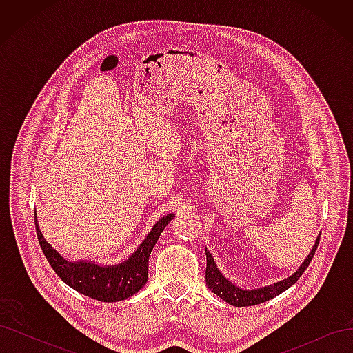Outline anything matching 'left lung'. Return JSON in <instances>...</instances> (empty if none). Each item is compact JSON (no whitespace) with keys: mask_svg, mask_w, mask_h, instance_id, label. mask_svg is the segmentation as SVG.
<instances>
[{"mask_svg":"<svg viewBox=\"0 0 353 353\" xmlns=\"http://www.w3.org/2000/svg\"><path fill=\"white\" fill-rule=\"evenodd\" d=\"M319 237H321V234L318 236L315 245L312 248L311 253L307 254L305 262L301 265V268H299L292 276H288L287 280L275 283L272 285L256 288V290H243V288L234 285L231 281H228L225 276L222 275V272L218 270L215 261H213V256L206 249V261H208L206 262V284L213 293L222 299V301H225L227 303H230L232 306H253V305L263 303L266 301H270V299L279 296L280 293L287 290L288 287L293 285L299 279H301V275L306 271L307 265L311 263V261L314 258L315 250H316L318 243H319Z\"/></svg>","mask_w":353,"mask_h":353,"instance_id":"8db88e82","label":"left lung"}]
</instances>
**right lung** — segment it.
<instances>
[{
    "instance_id": "right-lung-1",
    "label": "right lung",
    "mask_w": 353,
    "mask_h": 353,
    "mask_svg": "<svg viewBox=\"0 0 353 353\" xmlns=\"http://www.w3.org/2000/svg\"><path fill=\"white\" fill-rule=\"evenodd\" d=\"M172 218L174 215L160 218L147 239L140 244V248L130 256V259L112 266H101L85 261L70 262L65 259L56 249L51 248L41 234L37 216L35 227L41 249L61 281H65L78 293L95 299V301L121 302L135 294L147 283L148 258H150L159 236Z\"/></svg>"
}]
</instances>
